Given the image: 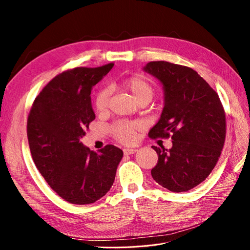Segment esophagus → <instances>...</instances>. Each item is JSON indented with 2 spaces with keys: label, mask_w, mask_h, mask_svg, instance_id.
I'll use <instances>...</instances> for the list:
<instances>
[{
  "label": "esophagus",
  "mask_w": 250,
  "mask_h": 250,
  "mask_svg": "<svg viewBox=\"0 0 250 250\" xmlns=\"http://www.w3.org/2000/svg\"><path fill=\"white\" fill-rule=\"evenodd\" d=\"M138 149H133V148H125L123 150V152L125 155H131V154H134L135 152H137Z\"/></svg>",
  "instance_id": "obj_1"
}]
</instances>
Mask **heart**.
<instances>
[{"label":"heart","instance_id":"b5f03b06","mask_svg":"<svg viewBox=\"0 0 250 250\" xmlns=\"http://www.w3.org/2000/svg\"><path fill=\"white\" fill-rule=\"evenodd\" d=\"M123 86L129 92L135 102L141 101L149 102L154 95V88L150 83L141 75H132L123 80ZM110 99V89L104 87L100 89L95 98L96 110L103 112L107 109ZM135 128L137 125L125 121L116 123L111 127V132L118 141L124 144H129L134 140Z\"/></svg>","mask_w":250,"mask_h":250}]
</instances>
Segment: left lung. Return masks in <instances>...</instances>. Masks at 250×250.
I'll use <instances>...</instances> for the list:
<instances>
[{"mask_svg": "<svg viewBox=\"0 0 250 250\" xmlns=\"http://www.w3.org/2000/svg\"><path fill=\"white\" fill-rule=\"evenodd\" d=\"M144 71L160 80L164 108L149 137L172 139V148L155 146L158 162L151 175L171 192L201 184L220 157L226 134L225 112L218 94L191 67L151 62Z\"/></svg>", "mask_w": 250, "mask_h": 250, "instance_id": "8db88e82", "label": "left lung"}]
</instances>
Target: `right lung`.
I'll use <instances>...</instances> for the list:
<instances>
[{"instance_id":"1","label":"right lung","mask_w":250,"mask_h":250,"mask_svg":"<svg viewBox=\"0 0 250 250\" xmlns=\"http://www.w3.org/2000/svg\"><path fill=\"white\" fill-rule=\"evenodd\" d=\"M112 66L75 67L57 75L35 98L28 116V142L36 168L70 203L89 204L102 198L123 157V151L113 145L96 153L80 141L96 118L92 88Z\"/></svg>"}]
</instances>
